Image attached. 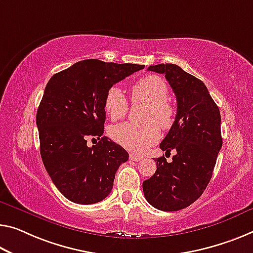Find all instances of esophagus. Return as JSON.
I'll list each match as a JSON object with an SVG mask.
<instances>
[{
	"instance_id": "1",
	"label": "esophagus",
	"mask_w": 253,
	"mask_h": 253,
	"mask_svg": "<svg viewBox=\"0 0 253 253\" xmlns=\"http://www.w3.org/2000/svg\"><path fill=\"white\" fill-rule=\"evenodd\" d=\"M129 157H130L131 161H133V162H139V161H141V159H142L141 156H138V155H134V154H130Z\"/></svg>"
}]
</instances>
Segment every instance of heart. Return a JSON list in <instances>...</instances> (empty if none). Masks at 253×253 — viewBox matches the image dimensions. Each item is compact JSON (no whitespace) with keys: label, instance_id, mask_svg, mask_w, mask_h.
Instances as JSON below:
<instances>
[{"label":"heart","instance_id":"obj_1","mask_svg":"<svg viewBox=\"0 0 253 253\" xmlns=\"http://www.w3.org/2000/svg\"><path fill=\"white\" fill-rule=\"evenodd\" d=\"M132 102L145 104L143 124L121 123L110 129L111 138L127 150L141 154L158 141L159 127L169 130L175 120V108L167 99L169 87L158 76H147L133 84L131 90ZM104 108L112 120L126 116L129 104L123 91L119 87H111L105 94Z\"/></svg>","mask_w":253,"mask_h":253}]
</instances>
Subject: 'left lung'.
I'll return each instance as SVG.
<instances>
[{
	"label": "left lung",
	"instance_id": "1",
	"mask_svg": "<svg viewBox=\"0 0 253 253\" xmlns=\"http://www.w3.org/2000/svg\"><path fill=\"white\" fill-rule=\"evenodd\" d=\"M148 71L165 75L176 96L175 121L161 149L176 150L172 162L155 159L157 169L143 181L145 197L163 211L186 208L199 198L211 181L217 155L223 145L219 108L203 81L176 64L150 65Z\"/></svg>",
	"mask_w": 253,
	"mask_h": 253
}]
</instances>
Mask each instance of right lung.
Here are the masks:
<instances>
[{
  "label": "right lung",
  "instance_id": "add662e5",
  "mask_svg": "<svg viewBox=\"0 0 253 253\" xmlns=\"http://www.w3.org/2000/svg\"><path fill=\"white\" fill-rule=\"evenodd\" d=\"M145 68L84 60L55 73L37 111L41 156L53 183L70 201L91 205L113 189L115 173L129 154L104 133V98L114 84ZM100 141L91 147L86 139Z\"/></svg>",
  "mask_w": 253,
  "mask_h": 253
}]
</instances>
